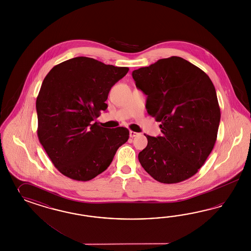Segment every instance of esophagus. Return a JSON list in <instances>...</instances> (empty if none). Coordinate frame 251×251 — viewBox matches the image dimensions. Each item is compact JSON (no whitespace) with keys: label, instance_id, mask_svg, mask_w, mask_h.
I'll return each instance as SVG.
<instances>
[{"label":"esophagus","instance_id":"obj_1","mask_svg":"<svg viewBox=\"0 0 251 251\" xmlns=\"http://www.w3.org/2000/svg\"><path fill=\"white\" fill-rule=\"evenodd\" d=\"M139 133H137L135 131H133V130H129V137L130 138H134V137H136Z\"/></svg>","mask_w":251,"mask_h":251}]
</instances>
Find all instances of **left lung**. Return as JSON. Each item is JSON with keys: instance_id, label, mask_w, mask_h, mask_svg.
Segmentation results:
<instances>
[{"instance_id": "1", "label": "left lung", "mask_w": 251, "mask_h": 251, "mask_svg": "<svg viewBox=\"0 0 251 251\" xmlns=\"http://www.w3.org/2000/svg\"><path fill=\"white\" fill-rule=\"evenodd\" d=\"M132 78L147 96L148 114L161 122L162 136L145 134L148 144L138 155L142 167L161 183L190 178L202 167L217 138L221 113L213 82L176 56L134 70Z\"/></svg>"}]
</instances>
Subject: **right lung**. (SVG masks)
Instances as JSON below:
<instances>
[{
	"label": "right lung",
	"instance_id": "obj_1",
	"mask_svg": "<svg viewBox=\"0 0 251 251\" xmlns=\"http://www.w3.org/2000/svg\"><path fill=\"white\" fill-rule=\"evenodd\" d=\"M128 71L76 57L54 66L46 76L36 103L38 140L62 175L90 180L109 167L128 141L129 129L93 123L106 110L111 87Z\"/></svg>",
	"mask_w": 251,
	"mask_h": 251
}]
</instances>
